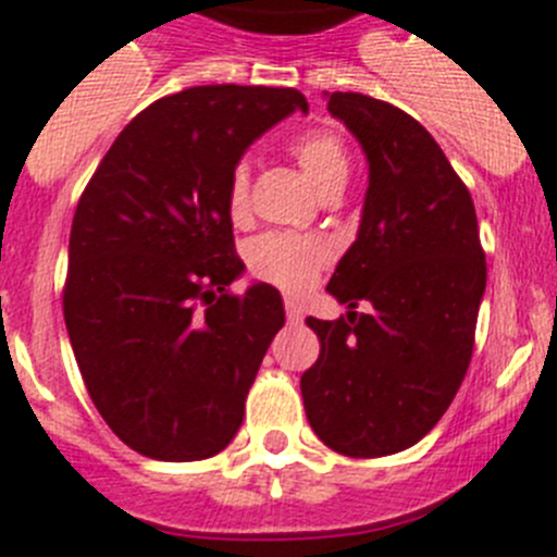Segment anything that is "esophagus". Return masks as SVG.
Returning a JSON list of instances; mask_svg holds the SVG:
<instances>
[{"mask_svg": "<svg viewBox=\"0 0 557 557\" xmlns=\"http://www.w3.org/2000/svg\"><path fill=\"white\" fill-rule=\"evenodd\" d=\"M285 317H288L292 325H299V322H302V306L294 302V299H285Z\"/></svg>", "mask_w": 557, "mask_h": 557, "instance_id": "esophagus-1", "label": "esophagus"}]
</instances>
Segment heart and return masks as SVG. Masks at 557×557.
I'll return each mask as SVG.
<instances>
[{
  "label": "heart",
  "instance_id": "b5f03b06",
  "mask_svg": "<svg viewBox=\"0 0 557 557\" xmlns=\"http://www.w3.org/2000/svg\"><path fill=\"white\" fill-rule=\"evenodd\" d=\"M292 153L319 196L331 193L333 187L347 185L350 153L333 132L302 134L299 139H294ZM226 205H230L232 219H244L249 210V168L246 164H235V171H232ZM327 260H331V246L325 240L308 238V235L272 232V235H260L249 246L251 272L292 294H302L306 288H311L319 269Z\"/></svg>",
  "mask_w": 557,
  "mask_h": 557
}]
</instances>
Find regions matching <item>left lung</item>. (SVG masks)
<instances>
[{
	"mask_svg": "<svg viewBox=\"0 0 557 557\" xmlns=\"http://www.w3.org/2000/svg\"><path fill=\"white\" fill-rule=\"evenodd\" d=\"M327 111L359 139L370 176L327 283L347 319H306L322 350L299 389L327 448L386 457L432 432L466 379L485 251L471 193L418 120L359 91L327 95Z\"/></svg>",
	"mask_w": 557,
	"mask_h": 557,
	"instance_id": "left-lung-1",
	"label": "left lung"
}]
</instances>
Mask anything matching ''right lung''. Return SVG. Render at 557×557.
<instances>
[{
  "label": "right lung",
  "mask_w": 557,
  "mask_h": 557,
  "mask_svg": "<svg viewBox=\"0 0 557 557\" xmlns=\"http://www.w3.org/2000/svg\"><path fill=\"white\" fill-rule=\"evenodd\" d=\"M308 103L297 89L193 86L139 111L86 185L70 232L64 319L109 429L143 457L224 451L283 297L232 255L226 187L260 134Z\"/></svg>",
  "instance_id": "right-lung-1"
}]
</instances>
